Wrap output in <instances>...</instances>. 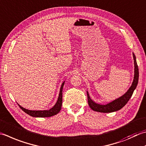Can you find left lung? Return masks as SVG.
Listing matches in <instances>:
<instances>
[{
  "instance_id": "left-lung-1",
  "label": "left lung",
  "mask_w": 146,
  "mask_h": 146,
  "mask_svg": "<svg viewBox=\"0 0 146 146\" xmlns=\"http://www.w3.org/2000/svg\"><path fill=\"white\" fill-rule=\"evenodd\" d=\"M133 57L134 60V66H135V71H134V78L132 82V84L131 85L129 89L127 92L125 93L123 96H122L118 99H115V101L110 102L106 105H101L97 104L94 102L92 99H90L89 95H88V92L87 93V99H88V104L89 105L90 108L92 110L101 113H111L114 111H118L121 110V108L126 104L128 101H129L132 94L133 93L134 90L135 89L137 85L138 84L139 80V68L137 64L136 58L135 54L133 53Z\"/></svg>"
}]
</instances>
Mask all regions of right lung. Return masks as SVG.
I'll return each instance as SVG.
<instances>
[{
    "mask_svg": "<svg viewBox=\"0 0 146 146\" xmlns=\"http://www.w3.org/2000/svg\"><path fill=\"white\" fill-rule=\"evenodd\" d=\"M64 84V82L62 83L61 85V88H60V92H59V98L58 99V101H57L56 104L54 105L53 108H51L49 110H45V111H31L25 109L21 107V106L19 105V108L25 112L28 115H30L31 116L33 117H41V118H45V117H50L54 115H56V114H58L60 110L61 109L62 106V88H63V86Z\"/></svg>",
    "mask_w": 146,
    "mask_h": 146,
    "instance_id": "add662e5",
    "label": "right lung"
}]
</instances>
